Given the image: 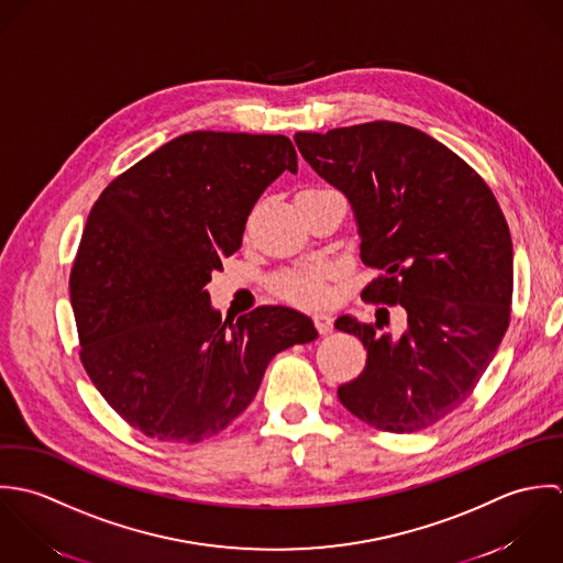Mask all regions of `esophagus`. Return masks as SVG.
Listing matches in <instances>:
<instances>
[{
    "label": "esophagus",
    "instance_id": "34e87169",
    "mask_svg": "<svg viewBox=\"0 0 563 563\" xmlns=\"http://www.w3.org/2000/svg\"><path fill=\"white\" fill-rule=\"evenodd\" d=\"M313 324H316L320 335H329L333 331V318L329 313H316Z\"/></svg>",
    "mask_w": 563,
    "mask_h": 563
}]
</instances>
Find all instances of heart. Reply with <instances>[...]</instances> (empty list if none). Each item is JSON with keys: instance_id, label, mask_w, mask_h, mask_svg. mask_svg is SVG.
Segmentation results:
<instances>
[{"instance_id": "1", "label": "heart", "mask_w": 563, "mask_h": 563, "mask_svg": "<svg viewBox=\"0 0 563 563\" xmlns=\"http://www.w3.org/2000/svg\"><path fill=\"white\" fill-rule=\"evenodd\" d=\"M331 278V269L324 263L296 267L289 272H283L274 278V291L283 300H289L294 305L318 309L331 300V291L327 280Z\"/></svg>"}]
</instances>
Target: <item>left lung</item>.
Here are the masks:
<instances>
[{"label": "left lung", "mask_w": 563, "mask_h": 563, "mask_svg": "<svg viewBox=\"0 0 563 563\" xmlns=\"http://www.w3.org/2000/svg\"><path fill=\"white\" fill-rule=\"evenodd\" d=\"M294 141L347 198L361 261L380 269L361 298L407 316L396 339L378 320L339 318L335 329L367 350L339 400L378 431L433 427L470 398L507 333L514 245L505 216L485 180L418 128L369 121Z\"/></svg>", "instance_id": "left-lung-1"}]
</instances>
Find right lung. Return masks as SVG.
Wrapping results in <instances>:
<instances>
[{
	"instance_id": "right-lung-1",
	"label": "right lung",
	"mask_w": 563,
	"mask_h": 563,
	"mask_svg": "<svg viewBox=\"0 0 563 563\" xmlns=\"http://www.w3.org/2000/svg\"><path fill=\"white\" fill-rule=\"evenodd\" d=\"M285 169L298 172V154L283 134L198 130L125 169L93 205L69 276L80 361L143 435H218L278 352L318 338L311 318L287 307L222 322L207 291Z\"/></svg>"
}]
</instances>
